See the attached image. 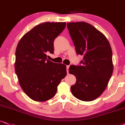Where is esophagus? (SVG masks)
I'll use <instances>...</instances> for the list:
<instances>
[{
    "label": "esophagus",
    "mask_w": 125,
    "mask_h": 125,
    "mask_svg": "<svg viewBox=\"0 0 125 125\" xmlns=\"http://www.w3.org/2000/svg\"><path fill=\"white\" fill-rule=\"evenodd\" d=\"M69 68H70V66L67 65V72L68 73V69H69Z\"/></svg>",
    "instance_id": "34e87169"
}]
</instances>
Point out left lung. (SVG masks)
Here are the masks:
<instances>
[{"instance_id": "obj_1", "label": "left lung", "mask_w": 125, "mask_h": 125, "mask_svg": "<svg viewBox=\"0 0 125 125\" xmlns=\"http://www.w3.org/2000/svg\"><path fill=\"white\" fill-rule=\"evenodd\" d=\"M67 28L76 53L83 56L81 65H72L69 68L76 78L71 90L78 99L93 101L104 92L112 76L111 47L105 35L90 24L68 22Z\"/></svg>"}]
</instances>
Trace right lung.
I'll use <instances>...</instances> for the list:
<instances>
[{
    "mask_svg": "<svg viewBox=\"0 0 125 125\" xmlns=\"http://www.w3.org/2000/svg\"><path fill=\"white\" fill-rule=\"evenodd\" d=\"M65 25V22L42 23L27 32L17 46L15 73L24 93L34 101L53 97L67 75L66 65L49 61L46 54L54 53V41Z\"/></svg>",
    "mask_w": 125,
    "mask_h": 125,
    "instance_id": "add662e5",
    "label": "right lung"
}]
</instances>
